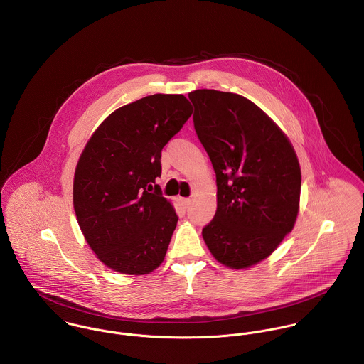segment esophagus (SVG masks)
I'll use <instances>...</instances> for the list:
<instances>
[{"label":"esophagus","instance_id":"obj_1","mask_svg":"<svg viewBox=\"0 0 364 364\" xmlns=\"http://www.w3.org/2000/svg\"><path fill=\"white\" fill-rule=\"evenodd\" d=\"M182 203H183L185 208H188V206L191 205V199H189V198H183V199H182Z\"/></svg>","mask_w":364,"mask_h":364}]
</instances>
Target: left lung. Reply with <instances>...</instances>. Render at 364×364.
<instances>
[{"label":"left lung","instance_id":"obj_1","mask_svg":"<svg viewBox=\"0 0 364 364\" xmlns=\"http://www.w3.org/2000/svg\"><path fill=\"white\" fill-rule=\"evenodd\" d=\"M189 100L217 182V210L202 235L218 262L248 267L293 230L301 191L299 159L283 132L250 100L214 90L192 91Z\"/></svg>","mask_w":364,"mask_h":364}]
</instances>
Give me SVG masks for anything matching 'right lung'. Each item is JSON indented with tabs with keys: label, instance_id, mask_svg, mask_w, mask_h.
Returning <instances> with one entry per match:
<instances>
[{
	"label": "right lung",
	"instance_id": "right-lung-1",
	"mask_svg": "<svg viewBox=\"0 0 364 364\" xmlns=\"http://www.w3.org/2000/svg\"><path fill=\"white\" fill-rule=\"evenodd\" d=\"M191 114L183 95L141 98L109 114L80 156L77 220L92 251L116 272L146 274L165 258L178 215L156 178L164 146Z\"/></svg>",
	"mask_w": 364,
	"mask_h": 364
}]
</instances>
